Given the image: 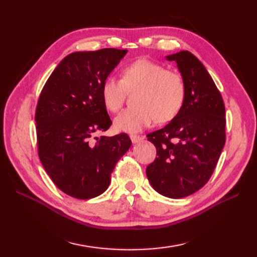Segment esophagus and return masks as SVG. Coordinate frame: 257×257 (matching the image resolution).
<instances>
[{"instance_id":"esophagus-1","label":"esophagus","mask_w":257,"mask_h":257,"mask_svg":"<svg viewBox=\"0 0 257 257\" xmlns=\"http://www.w3.org/2000/svg\"><path fill=\"white\" fill-rule=\"evenodd\" d=\"M130 139H132L133 144H138V143H141L145 138L141 137V136H137V135H132L130 136Z\"/></svg>"}]
</instances>
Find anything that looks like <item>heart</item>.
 <instances>
[{
  "label": "heart",
  "mask_w": 257,
  "mask_h": 257,
  "mask_svg": "<svg viewBox=\"0 0 257 257\" xmlns=\"http://www.w3.org/2000/svg\"><path fill=\"white\" fill-rule=\"evenodd\" d=\"M133 107L114 119L118 132L138 133L157 120L166 123L176 118L184 106L187 84L177 70L162 64L140 58L121 70L120 80L109 76L102 81L100 94L103 106L110 112L122 107L125 94L133 92Z\"/></svg>",
  "instance_id": "b5f03b06"
}]
</instances>
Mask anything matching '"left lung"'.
I'll use <instances>...</instances> for the list:
<instances>
[{
    "label": "left lung",
    "instance_id": "1",
    "mask_svg": "<svg viewBox=\"0 0 257 257\" xmlns=\"http://www.w3.org/2000/svg\"><path fill=\"white\" fill-rule=\"evenodd\" d=\"M178 64L187 98L165 128L147 135L157 157L147 167L150 184L167 198L193 194L209 181L225 144V107L220 90L198 58L188 51L167 56Z\"/></svg>",
    "mask_w": 257,
    "mask_h": 257
}]
</instances>
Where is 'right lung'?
<instances>
[{
    "mask_svg": "<svg viewBox=\"0 0 257 257\" xmlns=\"http://www.w3.org/2000/svg\"><path fill=\"white\" fill-rule=\"evenodd\" d=\"M127 50L102 48L69 54L52 73L38 98V157L56 187L87 200L108 189L111 173L132 146L127 134L96 137L111 125L100 88Z\"/></svg>",
    "mask_w": 257,
    "mask_h": 257,
    "instance_id": "add662e5",
    "label": "right lung"
}]
</instances>
